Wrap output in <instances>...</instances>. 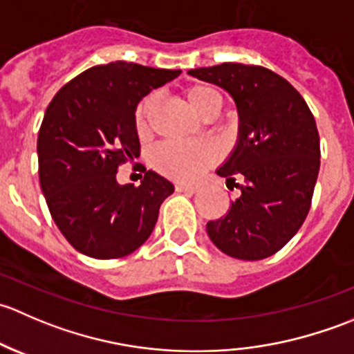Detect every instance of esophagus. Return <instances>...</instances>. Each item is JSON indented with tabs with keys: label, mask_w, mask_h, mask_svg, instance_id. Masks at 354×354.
I'll return each instance as SVG.
<instances>
[{
	"label": "esophagus",
	"mask_w": 354,
	"mask_h": 354,
	"mask_svg": "<svg viewBox=\"0 0 354 354\" xmlns=\"http://www.w3.org/2000/svg\"><path fill=\"white\" fill-rule=\"evenodd\" d=\"M176 192H185V194H195V192H197V187H194V185H187V183H178L176 185Z\"/></svg>",
	"instance_id": "esophagus-1"
}]
</instances>
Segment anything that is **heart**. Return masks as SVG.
<instances>
[{
  "instance_id": "b5f03b06",
  "label": "heart",
  "mask_w": 354,
  "mask_h": 354,
  "mask_svg": "<svg viewBox=\"0 0 354 354\" xmlns=\"http://www.w3.org/2000/svg\"><path fill=\"white\" fill-rule=\"evenodd\" d=\"M185 97L192 109L200 116H209V114L219 113L223 106L219 92L214 91L209 85L194 84L185 88ZM154 95H145L137 104L133 113V124L138 135H145L149 131L151 123V114L154 109ZM217 147L210 142L202 144H164L152 156L156 169L160 171L166 176L174 180L188 181L197 178L202 171L212 166L217 160Z\"/></svg>"
}]
</instances>
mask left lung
<instances>
[{
    "mask_svg": "<svg viewBox=\"0 0 354 354\" xmlns=\"http://www.w3.org/2000/svg\"><path fill=\"white\" fill-rule=\"evenodd\" d=\"M188 73L219 85L234 99L240 131L217 169L240 197L221 219L207 223L212 243L240 260H262L298 233L312 205L320 167L315 118L299 92L263 66L223 63Z\"/></svg>",
    "mask_w": 354,
    "mask_h": 354,
    "instance_id": "obj_1",
    "label": "left lung"
}]
</instances>
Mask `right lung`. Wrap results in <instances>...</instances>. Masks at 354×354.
Returning a JSON list of instances; mask_svg holds the SVG:
<instances>
[{
    "label": "right lung",
    "instance_id": "add662e5",
    "mask_svg": "<svg viewBox=\"0 0 354 354\" xmlns=\"http://www.w3.org/2000/svg\"><path fill=\"white\" fill-rule=\"evenodd\" d=\"M181 73L114 62L77 75L53 97L37 137L39 181L68 243L94 259H120L151 236L174 187L145 171L138 187L116 181L140 156L133 113L142 97Z\"/></svg>",
    "mask_w": 354,
    "mask_h": 354
}]
</instances>
